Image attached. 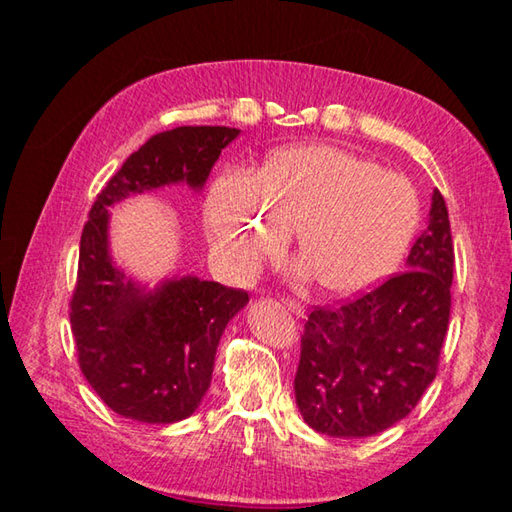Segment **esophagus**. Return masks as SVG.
<instances>
[{
    "label": "esophagus",
    "mask_w": 512,
    "mask_h": 512,
    "mask_svg": "<svg viewBox=\"0 0 512 512\" xmlns=\"http://www.w3.org/2000/svg\"><path fill=\"white\" fill-rule=\"evenodd\" d=\"M284 305H287V307H289V311H293V314H296V316H302V314H305V307H302L298 300H291V298H287V300H284Z\"/></svg>",
    "instance_id": "34e87169"
}]
</instances>
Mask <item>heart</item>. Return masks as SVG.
<instances>
[{
	"mask_svg": "<svg viewBox=\"0 0 512 512\" xmlns=\"http://www.w3.org/2000/svg\"><path fill=\"white\" fill-rule=\"evenodd\" d=\"M402 173L327 144L273 153L255 176L228 171L207 196V228L232 273L250 277L287 244L323 291L357 293L400 262L418 225Z\"/></svg>",
	"mask_w": 512,
	"mask_h": 512,
	"instance_id": "b5f03b06",
	"label": "heart"
}]
</instances>
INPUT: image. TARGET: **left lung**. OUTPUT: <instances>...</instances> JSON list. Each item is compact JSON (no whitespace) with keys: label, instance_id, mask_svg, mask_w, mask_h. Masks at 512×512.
<instances>
[{"label":"left lung","instance_id":"left-lung-1","mask_svg":"<svg viewBox=\"0 0 512 512\" xmlns=\"http://www.w3.org/2000/svg\"><path fill=\"white\" fill-rule=\"evenodd\" d=\"M404 268L341 307H314L305 320L293 391L318 433L375 436L406 418L436 377L454 277V241L438 189Z\"/></svg>","mask_w":512,"mask_h":512}]
</instances>
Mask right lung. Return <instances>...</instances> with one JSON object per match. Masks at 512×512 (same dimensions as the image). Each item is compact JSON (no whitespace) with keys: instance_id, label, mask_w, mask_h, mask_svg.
I'll use <instances>...</instances> for the list:
<instances>
[{"instance_id":"add662e5","label":"right lung","mask_w":512,"mask_h":512,"mask_svg":"<svg viewBox=\"0 0 512 512\" xmlns=\"http://www.w3.org/2000/svg\"><path fill=\"white\" fill-rule=\"evenodd\" d=\"M239 135L228 126H178L142 144L101 189L81 235L69 323L81 372L112 411L171 424L192 415L212 381L225 325L248 293L198 277H171L146 291L112 262L110 207L164 185L198 192L221 151Z\"/></svg>"}]
</instances>
